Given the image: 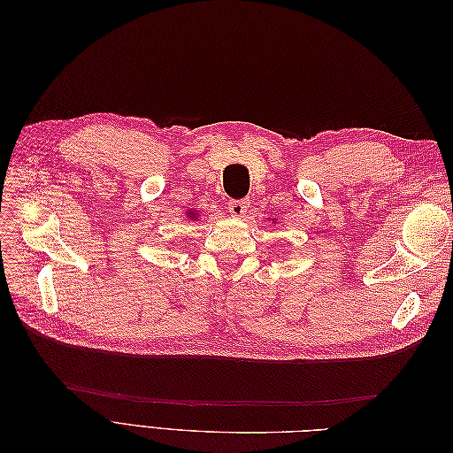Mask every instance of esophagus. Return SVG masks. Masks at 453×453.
Here are the masks:
<instances>
[{
  "label": "esophagus",
  "instance_id": "esophagus-1",
  "mask_svg": "<svg viewBox=\"0 0 453 453\" xmlns=\"http://www.w3.org/2000/svg\"><path fill=\"white\" fill-rule=\"evenodd\" d=\"M250 208V202L245 200H230L228 202V211L232 217H243L245 211Z\"/></svg>",
  "mask_w": 453,
  "mask_h": 453
}]
</instances>
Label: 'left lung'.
Instances as JSON below:
<instances>
[{"mask_svg":"<svg viewBox=\"0 0 453 453\" xmlns=\"http://www.w3.org/2000/svg\"><path fill=\"white\" fill-rule=\"evenodd\" d=\"M272 221H273V223H276V219H272Z\"/></svg>","mask_w":453,"mask_h":453,"instance_id":"8db88e82","label":"left lung"}]
</instances>
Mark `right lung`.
<instances>
[{
    "mask_svg": "<svg viewBox=\"0 0 453 453\" xmlns=\"http://www.w3.org/2000/svg\"><path fill=\"white\" fill-rule=\"evenodd\" d=\"M187 217H188V219H198V210H188V211H187Z\"/></svg>",
    "mask_w": 453,
    "mask_h": 453,
    "instance_id": "right-lung-1",
    "label": "right lung"
}]
</instances>
